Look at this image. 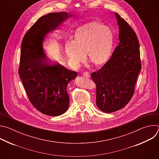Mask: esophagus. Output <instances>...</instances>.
Here are the masks:
<instances>
[{
  "label": "esophagus",
  "instance_id": "34e87169",
  "mask_svg": "<svg viewBox=\"0 0 159 159\" xmlns=\"http://www.w3.org/2000/svg\"><path fill=\"white\" fill-rule=\"evenodd\" d=\"M82 75L86 78H89L90 77V74L89 72H85L83 73Z\"/></svg>",
  "mask_w": 159,
  "mask_h": 159
}]
</instances>
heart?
I'll return each mask as SVG.
<instances>
[{"mask_svg":"<svg viewBox=\"0 0 159 159\" xmlns=\"http://www.w3.org/2000/svg\"><path fill=\"white\" fill-rule=\"evenodd\" d=\"M114 44L112 31L98 22H91L78 28L72 42L65 44V52L72 65L79 67L85 59L96 66L106 63L110 58Z\"/></svg>","mask_w":159,"mask_h":159,"instance_id":"obj_1","label":"heart"}]
</instances>
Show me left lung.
I'll return each mask as SVG.
<instances>
[{"label":"left lung","mask_w":159,"mask_h":159,"mask_svg":"<svg viewBox=\"0 0 159 159\" xmlns=\"http://www.w3.org/2000/svg\"><path fill=\"white\" fill-rule=\"evenodd\" d=\"M115 15L120 43L111 58L91 74L96 85V104L111 113L123 108L131 99L141 70L139 42L134 31L120 16Z\"/></svg>","instance_id":"left-lung-1"}]
</instances>
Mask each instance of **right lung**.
<instances>
[{
    "label": "right lung",
    "mask_w": 159,
    "mask_h": 159,
    "mask_svg": "<svg viewBox=\"0 0 159 159\" xmlns=\"http://www.w3.org/2000/svg\"><path fill=\"white\" fill-rule=\"evenodd\" d=\"M71 17L67 12L41 17L26 33L21 44L19 75L22 84L33 106L51 116L61 115L69 108L66 88L77 73L47 59L43 44L47 34L57 30Z\"/></svg>",
    "instance_id": "add662e5"
}]
</instances>
